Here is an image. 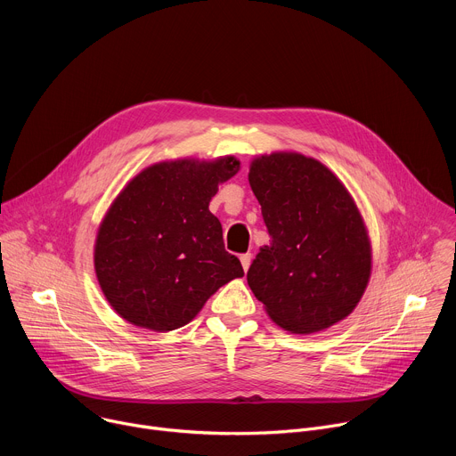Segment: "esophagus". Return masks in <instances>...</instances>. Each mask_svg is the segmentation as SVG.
<instances>
[{"instance_id": "obj_1", "label": "esophagus", "mask_w": 456, "mask_h": 456, "mask_svg": "<svg viewBox=\"0 0 456 456\" xmlns=\"http://www.w3.org/2000/svg\"><path fill=\"white\" fill-rule=\"evenodd\" d=\"M250 259H252L250 252H247V254H241V256H240V262H241V267H243V271H245V273H247V271H248V267H250Z\"/></svg>"}]
</instances>
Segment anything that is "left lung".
<instances>
[{
  "label": "left lung",
  "instance_id": "1",
  "mask_svg": "<svg viewBox=\"0 0 456 456\" xmlns=\"http://www.w3.org/2000/svg\"><path fill=\"white\" fill-rule=\"evenodd\" d=\"M248 183L273 238L247 273L250 290L283 330L330 329L354 312L371 274L352 194L327 166L292 151L254 159Z\"/></svg>",
  "mask_w": 456,
  "mask_h": 456
}]
</instances>
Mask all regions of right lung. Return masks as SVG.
<instances>
[{
    "label": "right lung",
    "instance_id": "add662e5",
    "mask_svg": "<svg viewBox=\"0 0 456 456\" xmlns=\"http://www.w3.org/2000/svg\"><path fill=\"white\" fill-rule=\"evenodd\" d=\"M238 169L234 157L167 160L142 169L118 192L99 227L94 264L122 319L155 332L176 330L222 285L243 276L209 211L218 183Z\"/></svg>",
    "mask_w": 456,
    "mask_h": 456
}]
</instances>
